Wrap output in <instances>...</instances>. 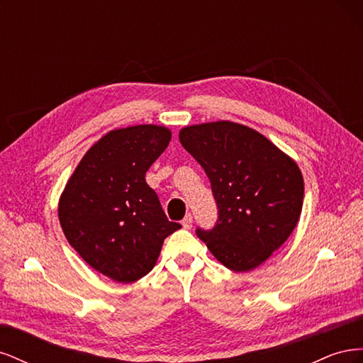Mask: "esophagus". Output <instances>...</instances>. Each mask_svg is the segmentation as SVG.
Returning <instances> with one entry per match:
<instances>
[{"mask_svg":"<svg viewBox=\"0 0 363 363\" xmlns=\"http://www.w3.org/2000/svg\"><path fill=\"white\" fill-rule=\"evenodd\" d=\"M192 215L191 213H188L186 215L184 218H183V221H182V225H183V228H186V230H189V228H192Z\"/></svg>","mask_w":363,"mask_h":363,"instance_id":"esophagus-1","label":"esophagus"}]
</instances>
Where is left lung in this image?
<instances>
[{"instance_id": "1", "label": "left lung", "mask_w": 363, "mask_h": 363, "mask_svg": "<svg viewBox=\"0 0 363 363\" xmlns=\"http://www.w3.org/2000/svg\"><path fill=\"white\" fill-rule=\"evenodd\" d=\"M179 139L207 174L218 207L215 227L196 228V236L228 269L257 268L300 219L298 164L259 131L230 121L184 127Z\"/></svg>"}]
</instances>
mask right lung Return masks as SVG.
Instances as JSON below:
<instances>
[{
	"label": "right lung",
	"mask_w": 363,
	"mask_h": 363,
	"mask_svg": "<svg viewBox=\"0 0 363 363\" xmlns=\"http://www.w3.org/2000/svg\"><path fill=\"white\" fill-rule=\"evenodd\" d=\"M169 140L167 127L152 124L108 131L87 150L60 196L59 221L68 242L115 281L147 276L164 238L182 227L167 218L145 182Z\"/></svg>",
	"instance_id": "add662e5"
}]
</instances>
